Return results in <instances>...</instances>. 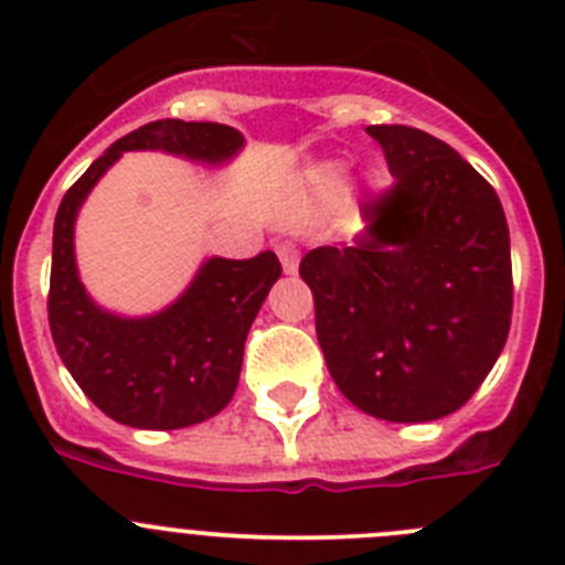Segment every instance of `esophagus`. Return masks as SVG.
<instances>
[{"label":"esophagus","mask_w":565,"mask_h":565,"mask_svg":"<svg viewBox=\"0 0 565 565\" xmlns=\"http://www.w3.org/2000/svg\"><path fill=\"white\" fill-rule=\"evenodd\" d=\"M277 257H279V263H282V268H286L288 274L297 271L299 252H297V246H294V243H288V239H279V243H277Z\"/></svg>","instance_id":"34e87169"}]
</instances>
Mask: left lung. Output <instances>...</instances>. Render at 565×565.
Instances as JSON below:
<instances>
[{"instance_id":"left-lung-1","label":"left lung","mask_w":565,"mask_h":565,"mask_svg":"<svg viewBox=\"0 0 565 565\" xmlns=\"http://www.w3.org/2000/svg\"><path fill=\"white\" fill-rule=\"evenodd\" d=\"M396 178L353 246L299 263L317 339L348 402L384 422L450 416L481 387L512 322L509 226L495 189L450 143L373 124Z\"/></svg>"}]
</instances>
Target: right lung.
<instances>
[{"mask_svg": "<svg viewBox=\"0 0 565 565\" xmlns=\"http://www.w3.org/2000/svg\"><path fill=\"white\" fill-rule=\"evenodd\" d=\"M239 147L243 135L226 124L178 118L143 124L93 161L62 198L53 226L50 333L84 396L118 424L178 430L217 416L237 391L248 328L282 266L274 252L252 259L212 257L167 311L143 319L115 317L87 297L78 279L73 252L78 209L129 149H163L223 163Z\"/></svg>", "mask_w": 565, "mask_h": 565, "instance_id": "obj_1", "label": "right lung"}]
</instances>
